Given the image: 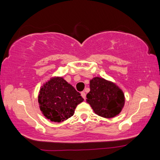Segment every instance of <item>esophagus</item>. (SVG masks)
Here are the masks:
<instances>
[{
  "label": "esophagus",
  "mask_w": 160,
  "mask_h": 160,
  "mask_svg": "<svg viewBox=\"0 0 160 160\" xmlns=\"http://www.w3.org/2000/svg\"><path fill=\"white\" fill-rule=\"evenodd\" d=\"M81 96H82V97L85 100V98H86V94H85V93L84 91L81 92Z\"/></svg>",
  "instance_id": "esophagus-1"
}]
</instances>
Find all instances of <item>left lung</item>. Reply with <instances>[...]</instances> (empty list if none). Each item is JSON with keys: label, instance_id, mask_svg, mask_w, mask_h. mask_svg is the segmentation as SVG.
Instances as JSON below:
<instances>
[{"label": "left lung", "instance_id": "obj_1", "mask_svg": "<svg viewBox=\"0 0 160 160\" xmlns=\"http://www.w3.org/2000/svg\"><path fill=\"white\" fill-rule=\"evenodd\" d=\"M90 89L86 102L98 116L112 118L122 111L125 96L122 90L114 82L96 77L90 81Z\"/></svg>", "mask_w": 160, "mask_h": 160}]
</instances>
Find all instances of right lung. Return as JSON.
I'll list each match as a JSON object with an SVG mask.
<instances>
[{
	"label": "right lung",
	"mask_w": 160,
	"mask_h": 160,
	"mask_svg": "<svg viewBox=\"0 0 160 160\" xmlns=\"http://www.w3.org/2000/svg\"><path fill=\"white\" fill-rule=\"evenodd\" d=\"M83 100L79 92L60 77L51 78L41 87L38 95L40 111L47 119L56 122L71 118Z\"/></svg>",
	"instance_id": "add662e5"
}]
</instances>
